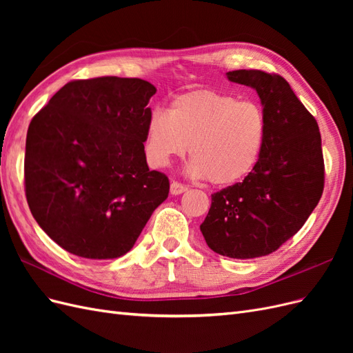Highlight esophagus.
Here are the masks:
<instances>
[{"label":"esophagus","mask_w":353,"mask_h":353,"mask_svg":"<svg viewBox=\"0 0 353 353\" xmlns=\"http://www.w3.org/2000/svg\"><path fill=\"white\" fill-rule=\"evenodd\" d=\"M187 190H188V188H187L185 185L176 183V181H172V183H170V194H172V196L183 194V193H185Z\"/></svg>","instance_id":"esophagus-1"}]
</instances>
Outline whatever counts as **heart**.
I'll use <instances>...</instances> for the list:
<instances>
[{
  "mask_svg": "<svg viewBox=\"0 0 353 353\" xmlns=\"http://www.w3.org/2000/svg\"><path fill=\"white\" fill-rule=\"evenodd\" d=\"M266 134L268 121L258 103L194 90L176 95L169 110H152L144 145L156 166L184 156L190 147V174L227 187L240 183L258 165Z\"/></svg>",
  "mask_w": 353,
  "mask_h": 353,
  "instance_id": "1",
  "label": "heart"
}]
</instances>
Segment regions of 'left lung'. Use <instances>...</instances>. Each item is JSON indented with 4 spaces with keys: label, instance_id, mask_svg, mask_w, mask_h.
<instances>
[{
    "label": "left lung",
    "instance_id": "1",
    "mask_svg": "<svg viewBox=\"0 0 353 353\" xmlns=\"http://www.w3.org/2000/svg\"><path fill=\"white\" fill-rule=\"evenodd\" d=\"M231 82L258 92L268 134L258 165L228 188L212 194L200 231L209 248L234 259L270 254L293 237L324 188L321 134L288 82L262 70H232Z\"/></svg>",
    "mask_w": 353,
    "mask_h": 353
}]
</instances>
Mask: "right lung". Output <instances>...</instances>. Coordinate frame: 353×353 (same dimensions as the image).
<instances>
[{
    "label": "right lung",
    "mask_w": 353,
    "mask_h": 353,
    "mask_svg": "<svg viewBox=\"0 0 353 353\" xmlns=\"http://www.w3.org/2000/svg\"><path fill=\"white\" fill-rule=\"evenodd\" d=\"M154 85L104 77L60 88L32 119L25 185L38 225L60 248L87 259L132 249L169 179L145 160Z\"/></svg>",
    "instance_id": "1"
}]
</instances>
